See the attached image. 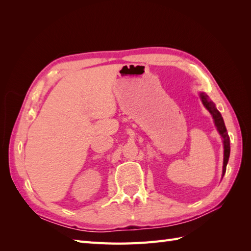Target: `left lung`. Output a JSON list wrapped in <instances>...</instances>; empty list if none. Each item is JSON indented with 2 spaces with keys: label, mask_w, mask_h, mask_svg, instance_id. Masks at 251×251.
I'll return each mask as SVG.
<instances>
[{
  "label": "left lung",
  "mask_w": 251,
  "mask_h": 251,
  "mask_svg": "<svg viewBox=\"0 0 251 251\" xmlns=\"http://www.w3.org/2000/svg\"><path fill=\"white\" fill-rule=\"evenodd\" d=\"M201 96V100L203 104L205 105V108H206L209 113L212 115L215 119V125L218 128L219 133L221 134V136L223 137V142H224V162H223V176L226 172V165L227 162H228V159H229V154H230V143H229V136L228 133L226 131V127H225V124H224V120L221 116V114L220 112L216 109L215 104L212 103L210 100H208V97L207 95H205L203 93L200 94Z\"/></svg>",
  "instance_id": "left-lung-1"
}]
</instances>
